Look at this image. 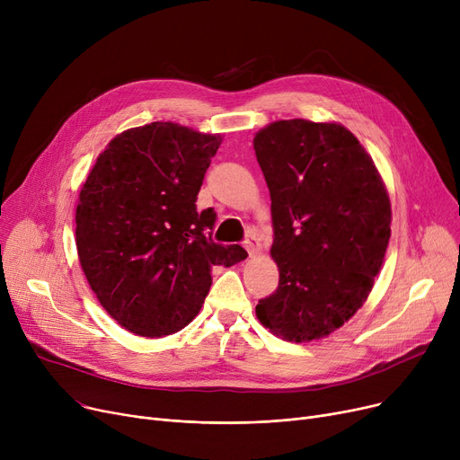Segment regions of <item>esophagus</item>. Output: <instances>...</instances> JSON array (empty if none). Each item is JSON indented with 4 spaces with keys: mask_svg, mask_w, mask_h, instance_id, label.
<instances>
[{
    "mask_svg": "<svg viewBox=\"0 0 460 460\" xmlns=\"http://www.w3.org/2000/svg\"><path fill=\"white\" fill-rule=\"evenodd\" d=\"M244 246H246L250 255H257L261 252V238H259V234L255 231L248 233V236L244 240Z\"/></svg>",
    "mask_w": 460,
    "mask_h": 460,
    "instance_id": "obj_1",
    "label": "esophagus"
}]
</instances>
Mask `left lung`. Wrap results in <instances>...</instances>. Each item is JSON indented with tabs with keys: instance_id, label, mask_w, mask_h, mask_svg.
Wrapping results in <instances>:
<instances>
[{
	"instance_id": "1",
	"label": "left lung",
	"mask_w": 460,
	"mask_h": 460,
	"mask_svg": "<svg viewBox=\"0 0 460 460\" xmlns=\"http://www.w3.org/2000/svg\"><path fill=\"white\" fill-rule=\"evenodd\" d=\"M253 149L270 190L279 269L257 319L287 341L319 340L371 293L392 233L388 191L341 125L276 120L255 134Z\"/></svg>"
}]
</instances>
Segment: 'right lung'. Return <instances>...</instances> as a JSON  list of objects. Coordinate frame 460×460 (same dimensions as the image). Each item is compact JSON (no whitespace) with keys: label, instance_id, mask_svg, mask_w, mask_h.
Segmentation results:
<instances>
[{"label":"right lung","instance_id":"add662e5","mask_svg":"<svg viewBox=\"0 0 460 460\" xmlns=\"http://www.w3.org/2000/svg\"><path fill=\"white\" fill-rule=\"evenodd\" d=\"M220 143L177 123L130 128L108 143L82 186V270L102 307L136 335L182 330L208 295L212 267L248 257L207 236L216 212L196 205Z\"/></svg>","mask_w":460,"mask_h":460}]
</instances>
